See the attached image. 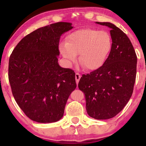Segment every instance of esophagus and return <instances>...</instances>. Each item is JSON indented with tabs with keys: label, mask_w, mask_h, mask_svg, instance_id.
Segmentation results:
<instances>
[{
	"label": "esophagus",
	"mask_w": 146,
	"mask_h": 146,
	"mask_svg": "<svg viewBox=\"0 0 146 146\" xmlns=\"http://www.w3.org/2000/svg\"><path fill=\"white\" fill-rule=\"evenodd\" d=\"M80 77H81V75H80V74L78 73H76L75 74V79H76V84H78V82H79V80H80Z\"/></svg>",
	"instance_id": "1"
}]
</instances>
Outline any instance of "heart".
I'll return each instance as SVG.
<instances>
[{
    "label": "heart",
    "instance_id": "b5f03b06",
    "mask_svg": "<svg viewBox=\"0 0 146 146\" xmlns=\"http://www.w3.org/2000/svg\"><path fill=\"white\" fill-rule=\"evenodd\" d=\"M111 48L112 38L108 31L86 28L69 35L60 51L69 64L75 62L80 54V62L87 70L94 71L103 66Z\"/></svg>",
    "mask_w": 146,
    "mask_h": 146
}]
</instances>
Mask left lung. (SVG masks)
<instances>
[{
    "mask_svg": "<svg viewBox=\"0 0 146 146\" xmlns=\"http://www.w3.org/2000/svg\"><path fill=\"white\" fill-rule=\"evenodd\" d=\"M112 48L102 67L82 75L78 88L85 94L86 110L91 117L105 120L115 117L131 97L137 75V56L129 38L110 23Z\"/></svg>",
    "mask_w": 146,
    "mask_h": 146,
    "instance_id": "obj_1",
    "label": "left lung"
}]
</instances>
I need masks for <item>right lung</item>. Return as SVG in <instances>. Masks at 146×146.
I'll use <instances>...</instances> for the list:
<instances>
[{"label":"right lung","instance_id":"1","mask_svg":"<svg viewBox=\"0 0 146 146\" xmlns=\"http://www.w3.org/2000/svg\"><path fill=\"white\" fill-rule=\"evenodd\" d=\"M72 28L71 23L60 22L36 29L19 42L9 57L8 78L15 100L35 122L60 120L76 87L74 71L58 63L60 36Z\"/></svg>","mask_w":146,"mask_h":146}]
</instances>
